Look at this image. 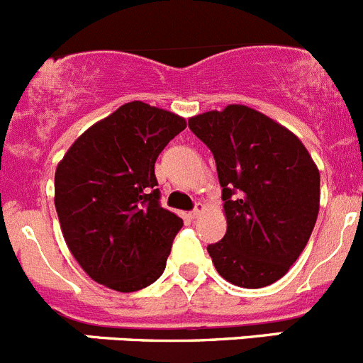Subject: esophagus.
Wrapping results in <instances>:
<instances>
[{"label":"esophagus","instance_id":"esophagus-1","mask_svg":"<svg viewBox=\"0 0 363 363\" xmlns=\"http://www.w3.org/2000/svg\"><path fill=\"white\" fill-rule=\"evenodd\" d=\"M203 213H206V206H203V203H196V207H195V209H193L191 211V218H193V220H195V218H199L200 216V214H203Z\"/></svg>","mask_w":363,"mask_h":363}]
</instances>
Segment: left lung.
Returning <instances> with one entry per match:
<instances>
[{"label": "left lung", "mask_w": 363, "mask_h": 363, "mask_svg": "<svg viewBox=\"0 0 363 363\" xmlns=\"http://www.w3.org/2000/svg\"><path fill=\"white\" fill-rule=\"evenodd\" d=\"M216 160L227 232L207 246L227 282L260 289L282 279L307 246L319 213V170L286 125L228 104L189 118Z\"/></svg>", "instance_id": "left-lung-1"}]
</instances>
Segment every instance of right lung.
Masks as SVG:
<instances>
[{
    "label": "right lung",
    "instance_id": "add662e5",
    "mask_svg": "<svg viewBox=\"0 0 363 363\" xmlns=\"http://www.w3.org/2000/svg\"><path fill=\"white\" fill-rule=\"evenodd\" d=\"M184 129V117L133 101L88 128L56 167L63 239L94 282L135 293L163 275L182 220L160 206L154 163Z\"/></svg>",
    "mask_w": 363,
    "mask_h": 363
}]
</instances>
